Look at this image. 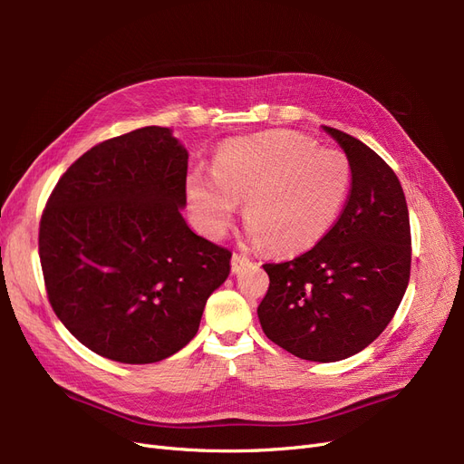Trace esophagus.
Masks as SVG:
<instances>
[{
  "mask_svg": "<svg viewBox=\"0 0 464 464\" xmlns=\"http://www.w3.org/2000/svg\"><path fill=\"white\" fill-rule=\"evenodd\" d=\"M247 265H249V259L246 256H242V254L232 256V273H240Z\"/></svg>",
  "mask_w": 464,
  "mask_h": 464,
  "instance_id": "1",
  "label": "esophagus"
}]
</instances>
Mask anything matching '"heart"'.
<instances>
[{
	"instance_id": "heart-1",
	"label": "heart",
	"mask_w": 464,
	"mask_h": 464,
	"mask_svg": "<svg viewBox=\"0 0 464 464\" xmlns=\"http://www.w3.org/2000/svg\"><path fill=\"white\" fill-rule=\"evenodd\" d=\"M215 177L193 174L188 186L205 232L222 236L246 200L251 242L292 256L312 249L339 220L353 168L339 149H317L314 139L294 131H265L224 147Z\"/></svg>"
}]
</instances>
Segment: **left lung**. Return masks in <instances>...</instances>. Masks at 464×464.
Wrapping results in <instances>:
<instances>
[{
  "instance_id": "8db88e82",
  "label": "left lung",
  "mask_w": 464,
  "mask_h": 464,
  "mask_svg": "<svg viewBox=\"0 0 464 464\" xmlns=\"http://www.w3.org/2000/svg\"><path fill=\"white\" fill-rule=\"evenodd\" d=\"M344 150L353 186L339 220L310 251L266 263L263 333L310 362H339L372 344L411 278V220L397 174L353 135L323 125Z\"/></svg>"
}]
</instances>
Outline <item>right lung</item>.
Segmentation results:
<instances>
[{
	"mask_svg": "<svg viewBox=\"0 0 464 464\" xmlns=\"http://www.w3.org/2000/svg\"><path fill=\"white\" fill-rule=\"evenodd\" d=\"M188 150L149 125L92 147L60 178L38 251L55 315L92 353L152 363L198 334L232 251L195 234L186 207Z\"/></svg>",
	"mask_w": 464,
	"mask_h": 464,
	"instance_id": "1",
	"label": "right lung"
}]
</instances>
